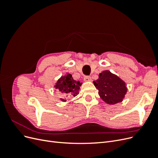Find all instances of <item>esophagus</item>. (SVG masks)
Wrapping results in <instances>:
<instances>
[{"instance_id": "34e87169", "label": "esophagus", "mask_w": 158, "mask_h": 158, "mask_svg": "<svg viewBox=\"0 0 158 158\" xmlns=\"http://www.w3.org/2000/svg\"><path fill=\"white\" fill-rule=\"evenodd\" d=\"M84 80L85 82H91V81H92V78H91L90 76H85Z\"/></svg>"}]
</instances>
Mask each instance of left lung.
Returning a JSON list of instances; mask_svg holds the SVG:
<instances>
[{"label":"left lung","mask_w":158,"mask_h":158,"mask_svg":"<svg viewBox=\"0 0 158 158\" xmlns=\"http://www.w3.org/2000/svg\"><path fill=\"white\" fill-rule=\"evenodd\" d=\"M99 97L109 105L123 102L127 92V84L116 74L109 70H104L99 74V78L94 81Z\"/></svg>","instance_id":"1"}]
</instances>
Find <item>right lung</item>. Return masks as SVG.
<instances>
[{
  "label": "right lung",
  "instance_id": "add662e5",
  "mask_svg": "<svg viewBox=\"0 0 158 158\" xmlns=\"http://www.w3.org/2000/svg\"><path fill=\"white\" fill-rule=\"evenodd\" d=\"M82 84L80 81H76L73 79V76L69 73H66L64 76L61 77L56 81L54 88L56 90L59 91L62 94L65 95V98L76 96L79 94L81 85ZM60 98L63 102H66V98Z\"/></svg>",
  "mask_w": 158,
  "mask_h": 158
}]
</instances>
